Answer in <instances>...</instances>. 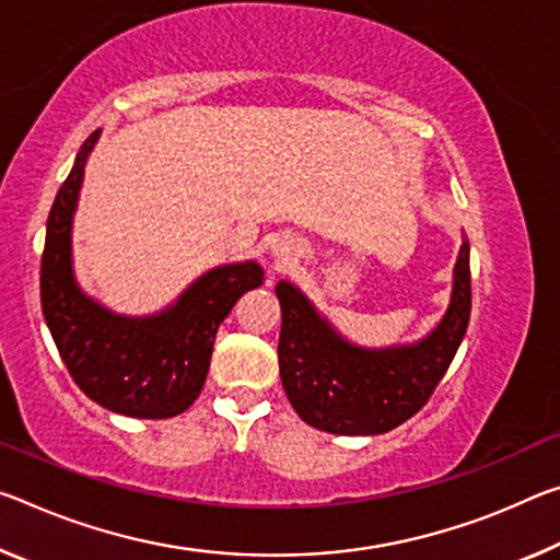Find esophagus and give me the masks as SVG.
<instances>
[{
    "mask_svg": "<svg viewBox=\"0 0 560 560\" xmlns=\"http://www.w3.org/2000/svg\"><path fill=\"white\" fill-rule=\"evenodd\" d=\"M296 254H299V246L291 242V238H281V242H277V246H273V256H277V261L281 264L291 261Z\"/></svg>",
    "mask_w": 560,
    "mask_h": 560,
    "instance_id": "34e87169",
    "label": "esophagus"
}]
</instances>
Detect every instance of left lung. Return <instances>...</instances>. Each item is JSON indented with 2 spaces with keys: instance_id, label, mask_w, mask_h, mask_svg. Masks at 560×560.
<instances>
[{
  "instance_id": "8db88e82",
  "label": "left lung",
  "mask_w": 560,
  "mask_h": 560,
  "mask_svg": "<svg viewBox=\"0 0 560 560\" xmlns=\"http://www.w3.org/2000/svg\"><path fill=\"white\" fill-rule=\"evenodd\" d=\"M468 252L464 238L439 326L421 341L388 349L346 341L294 283H277L281 384L301 421L339 436H374L421 411L466 336L471 316Z\"/></svg>"
}]
</instances>
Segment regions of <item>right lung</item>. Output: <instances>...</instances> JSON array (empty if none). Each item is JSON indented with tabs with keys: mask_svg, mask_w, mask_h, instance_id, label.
I'll return each instance as SVG.
<instances>
[{
	"mask_svg": "<svg viewBox=\"0 0 560 560\" xmlns=\"http://www.w3.org/2000/svg\"><path fill=\"white\" fill-rule=\"evenodd\" d=\"M89 137L59 186L42 254V312L74 384L104 408L135 419H172L201 394L219 324L246 291L264 283L256 261L217 266L152 316H121L86 296L72 269V221Z\"/></svg>",
	"mask_w": 560,
	"mask_h": 560,
	"instance_id": "add662e5",
	"label": "right lung"
}]
</instances>
